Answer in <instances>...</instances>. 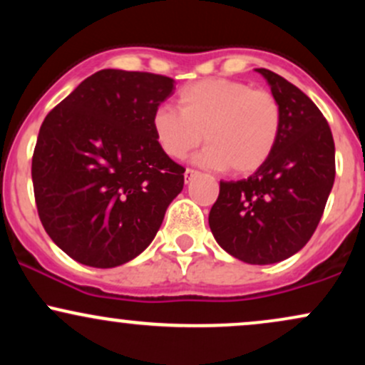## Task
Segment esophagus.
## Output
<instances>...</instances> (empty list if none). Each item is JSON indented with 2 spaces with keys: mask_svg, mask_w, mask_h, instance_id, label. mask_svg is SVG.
Here are the masks:
<instances>
[{
  "mask_svg": "<svg viewBox=\"0 0 365 365\" xmlns=\"http://www.w3.org/2000/svg\"><path fill=\"white\" fill-rule=\"evenodd\" d=\"M195 175H197V171H195V170H192V168H187V170H185V173H183V177H185V183L190 182V180L194 178Z\"/></svg>",
  "mask_w": 365,
  "mask_h": 365,
  "instance_id": "34e87169",
  "label": "esophagus"
}]
</instances>
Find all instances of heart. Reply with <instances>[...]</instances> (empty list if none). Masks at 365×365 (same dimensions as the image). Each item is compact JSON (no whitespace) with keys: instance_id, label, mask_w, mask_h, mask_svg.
<instances>
[{"instance_id":"heart-1","label":"heart","mask_w":365,"mask_h":365,"mask_svg":"<svg viewBox=\"0 0 365 365\" xmlns=\"http://www.w3.org/2000/svg\"><path fill=\"white\" fill-rule=\"evenodd\" d=\"M177 103L178 110L158 106L150 118L156 142L170 158H187L204 137L202 165L250 175L276 149L283 113L269 91L230 78H204L180 89Z\"/></svg>"}]
</instances>
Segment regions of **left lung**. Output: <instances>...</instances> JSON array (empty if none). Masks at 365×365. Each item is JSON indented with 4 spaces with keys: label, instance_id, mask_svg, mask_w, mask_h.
Listing matches in <instances>:
<instances>
[{
    "label": "left lung",
    "instance_id": "8db88e82",
    "mask_svg": "<svg viewBox=\"0 0 365 365\" xmlns=\"http://www.w3.org/2000/svg\"><path fill=\"white\" fill-rule=\"evenodd\" d=\"M283 113L271 158L245 180L220 182L209 212L216 242L247 264H274L311 240L334 183V140L319 108L278 73L255 68Z\"/></svg>",
    "mask_w": 365,
    "mask_h": 365
}]
</instances>
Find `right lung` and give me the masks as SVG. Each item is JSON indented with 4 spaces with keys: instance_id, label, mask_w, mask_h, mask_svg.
I'll return each instance as SVG.
<instances>
[{
    "instance_id": "obj_1",
    "label": "right lung",
    "mask_w": 365,
    "mask_h": 365,
    "mask_svg": "<svg viewBox=\"0 0 365 365\" xmlns=\"http://www.w3.org/2000/svg\"><path fill=\"white\" fill-rule=\"evenodd\" d=\"M165 75L101 70L48 113L32 183L46 233L91 267L132 261L156 237L185 168L165 153L150 118L173 94Z\"/></svg>"
}]
</instances>
